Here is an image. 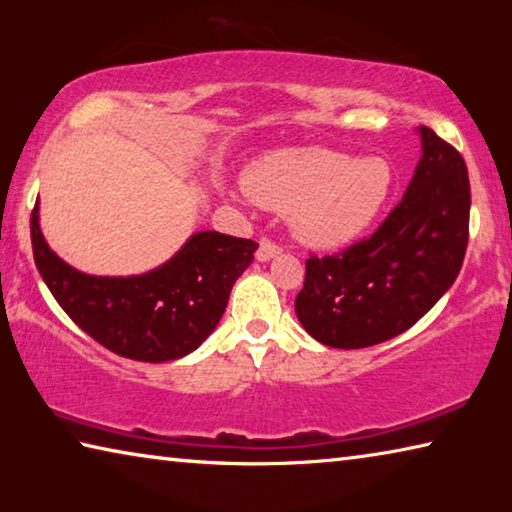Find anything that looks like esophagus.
Returning <instances> with one entry per match:
<instances>
[{
    "label": "esophagus",
    "instance_id": "obj_1",
    "mask_svg": "<svg viewBox=\"0 0 512 512\" xmlns=\"http://www.w3.org/2000/svg\"><path fill=\"white\" fill-rule=\"evenodd\" d=\"M282 253V246L275 244L271 239H262L259 241V248H257V259L259 262H268V259H273L275 255Z\"/></svg>",
    "mask_w": 512,
    "mask_h": 512
}]
</instances>
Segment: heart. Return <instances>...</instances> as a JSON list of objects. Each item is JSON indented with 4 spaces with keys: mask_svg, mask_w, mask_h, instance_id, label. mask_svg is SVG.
<instances>
[{
    "mask_svg": "<svg viewBox=\"0 0 512 512\" xmlns=\"http://www.w3.org/2000/svg\"><path fill=\"white\" fill-rule=\"evenodd\" d=\"M393 185L391 164L318 149H282L246 173L259 205L291 212L296 237L316 248H339L375 221Z\"/></svg>",
    "mask_w": 512,
    "mask_h": 512,
    "instance_id": "obj_1",
    "label": "heart"
}]
</instances>
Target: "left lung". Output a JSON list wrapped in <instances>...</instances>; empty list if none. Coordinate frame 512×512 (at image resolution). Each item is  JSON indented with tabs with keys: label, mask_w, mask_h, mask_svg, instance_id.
<instances>
[{
	"label": "left lung",
	"mask_w": 512,
	"mask_h": 512,
	"mask_svg": "<svg viewBox=\"0 0 512 512\" xmlns=\"http://www.w3.org/2000/svg\"><path fill=\"white\" fill-rule=\"evenodd\" d=\"M422 158L409 187L370 237L309 255L296 316L316 341L359 350L406 332L452 287L470 237L463 155L420 126Z\"/></svg>",
	"instance_id": "8db88e82"
}]
</instances>
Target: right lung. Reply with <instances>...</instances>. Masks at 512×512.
<instances>
[{
  "mask_svg": "<svg viewBox=\"0 0 512 512\" xmlns=\"http://www.w3.org/2000/svg\"><path fill=\"white\" fill-rule=\"evenodd\" d=\"M33 259L65 314L119 357L173 361L214 332L232 284L253 262L257 244L221 232H196L167 264L142 275L97 277L65 264L47 246L31 212Z\"/></svg>",
  "mask_w": 512,
  "mask_h": 512,
  "instance_id": "add662e5",
  "label": "right lung"
}]
</instances>
